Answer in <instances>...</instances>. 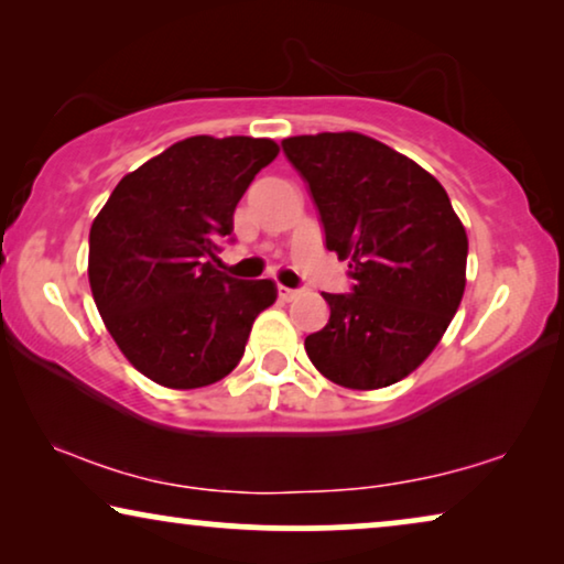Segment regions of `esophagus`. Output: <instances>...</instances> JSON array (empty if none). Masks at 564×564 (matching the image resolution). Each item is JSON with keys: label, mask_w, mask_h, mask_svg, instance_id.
I'll return each instance as SVG.
<instances>
[{"label": "esophagus", "mask_w": 564, "mask_h": 564, "mask_svg": "<svg viewBox=\"0 0 564 564\" xmlns=\"http://www.w3.org/2000/svg\"><path fill=\"white\" fill-rule=\"evenodd\" d=\"M276 292H280L282 300H295V297L300 295V290H295V288H282V284H280V288H276Z\"/></svg>", "instance_id": "esophagus-1"}]
</instances>
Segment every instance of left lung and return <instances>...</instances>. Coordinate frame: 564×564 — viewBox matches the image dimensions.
Here are the masks:
<instances>
[{
	"label": "left lung",
	"mask_w": 564,
	"mask_h": 564,
	"mask_svg": "<svg viewBox=\"0 0 564 564\" xmlns=\"http://www.w3.org/2000/svg\"><path fill=\"white\" fill-rule=\"evenodd\" d=\"M318 207L326 249L351 292H323L330 318L305 338L315 369L351 390L413 372L442 341L465 292L467 234L449 195L403 153L361 133L284 138Z\"/></svg>",
	"instance_id": "8db88e82"
}]
</instances>
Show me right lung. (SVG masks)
I'll return each instance as SVG.
<instances>
[{
    "instance_id": "1",
    "label": "right lung",
    "mask_w": 564,
    "mask_h": 564,
    "mask_svg": "<svg viewBox=\"0 0 564 564\" xmlns=\"http://www.w3.org/2000/svg\"><path fill=\"white\" fill-rule=\"evenodd\" d=\"M276 153L269 138H187L122 176L91 223L97 311L149 380L174 390L223 380L276 300L272 280L215 267L238 199Z\"/></svg>"
}]
</instances>
